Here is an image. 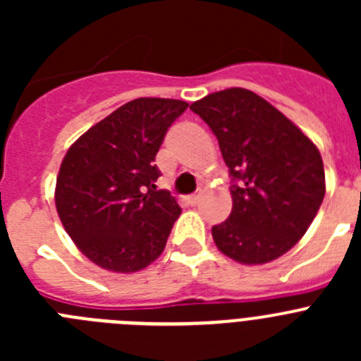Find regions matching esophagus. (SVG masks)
Here are the masks:
<instances>
[{
	"mask_svg": "<svg viewBox=\"0 0 361 361\" xmlns=\"http://www.w3.org/2000/svg\"><path fill=\"white\" fill-rule=\"evenodd\" d=\"M200 199H202V193L199 191V193H193V195L188 197V202H190L191 206H195V204H199Z\"/></svg>",
	"mask_w": 361,
	"mask_h": 361,
	"instance_id": "34e87169",
	"label": "esophagus"
}]
</instances>
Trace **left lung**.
<instances>
[{"instance_id":"left-lung-1","label":"left lung","mask_w":361,"mask_h":361,"mask_svg":"<svg viewBox=\"0 0 361 361\" xmlns=\"http://www.w3.org/2000/svg\"><path fill=\"white\" fill-rule=\"evenodd\" d=\"M190 110L215 133L233 180L231 215L212 228L216 247L250 266L288 253L325 195L317 146L282 111L245 88L209 94Z\"/></svg>"}]
</instances>
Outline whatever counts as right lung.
Wrapping results in <instances>:
<instances>
[{
	"instance_id": "1",
	"label": "right lung",
	"mask_w": 361,
	"mask_h": 361,
	"mask_svg": "<svg viewBox=\"0 0 361 361\" xmlns=\"http://www.w3.org/2000/svg\"><path fill=\"white\" fill-rule=\"evenodd\" d=\"M188 103L139 97L99 121L70 146L56 183V208L85 257L103 269L135 273L164 251L180 206L155 190L153 161Z\"/></svg>"
}]
</instances>
